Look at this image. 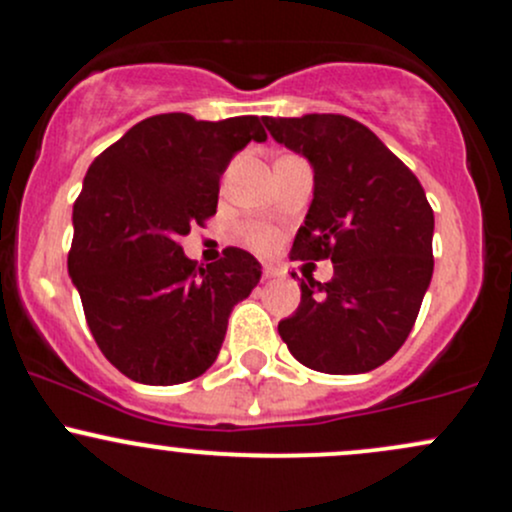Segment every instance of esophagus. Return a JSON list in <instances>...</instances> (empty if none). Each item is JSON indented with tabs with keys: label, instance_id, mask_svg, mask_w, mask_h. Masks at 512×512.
Here are the masks:
<instances>
[{
	"label": "esophagus",
	"instance_id": "34e87169",
	"mask_svg": "<svg viewBox=\"0 0 512 512\" xmlns=\"http://www.w3.org/2000/svg\"><path fill=\"white\" fill-rule=\"evenodd\" d=\"M272 277H277V270H274V267H265V270H262V279H272Z\"/></svg>",
	"mask_w": 512,
	"mask_h": 512
}]
</instances>
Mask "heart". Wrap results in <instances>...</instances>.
Masks as SVG:
<instances>
[{
	"label": "heart",
	"instance_id": "1",
	"mask_svg": "<svg viewBox=\"0 0 512 512\" xmlns=\"http://www.w3.org/2000/svg\"><path fill=\"white\" fill-rule=\"evenodd\" d=\"M245 240L255 250H270L274 245V233L265 225H250V228H245Z\"/></svg>",
	"mask_w": 512,
	"mask_h": 512
}]
</instances>
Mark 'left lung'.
Wrapping results in <instances>:
<instances>
[{"mask_svg":"<svg viewBox=\"0 0 512 512\" xmlns=\"http://www.w3.org/2000/svg\"><path fill=\"white\" fill-rule=\"evenodd\" d=\"M314 169V201L292 260H331V282L301 279L279 336L319 373H368L400 351L432 282L434 213L417 176L346 115L265 117Z\"/></svg>","mask_w":512,"mask_h":512,"instance_id":"8db88e82","label":"left lung"}]
</instances>
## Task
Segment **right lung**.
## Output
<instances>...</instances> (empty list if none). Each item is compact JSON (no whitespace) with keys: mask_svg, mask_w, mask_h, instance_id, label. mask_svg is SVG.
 <instances>
[{"mask_svg":"<svg viewBox=\"0 0 512 512\" xmlns=\"http://www.w3.org/2000/svg\"><path fill=\"white\" fill-rule=\"evenodd\" d=\"M260 117L137 122L90 164L73 206L71 274L102 355L134 383L176 385L206 373L233 306L262 277L255 257L225 247L196 267L179 240L218 208L220 176L252 142Z\"/></svg>","mask_w":512,"mask_h":512,"instance_id":"add662e5","label":"right lung"}]
</instances>
